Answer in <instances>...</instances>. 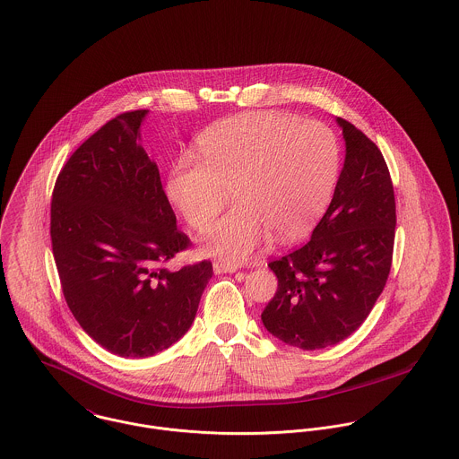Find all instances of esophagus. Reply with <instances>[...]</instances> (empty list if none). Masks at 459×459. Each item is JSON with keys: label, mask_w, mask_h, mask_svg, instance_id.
Listing matches in <instances>:
<instances>
[{"label": "esophagus", "mask_w": 459, "mask_h": 459, "mask_svg": "<svg viewBox=\"0 0 459 459\" xmlns=\"http://www.w3.org/2000/svg\"><path fill=\"white\" fill-rule=\"evenodd\" d=\"M238 270L237 264H230V263H222V261H217L213 264V272L215 273H235Z\"/></svg>", "instance_id": "34e87169"}]
</instances>
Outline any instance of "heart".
<instances>
[{"label": "heart", "mask_w": 459, "mask_h": 459, "mask_svg": "<svg viewBox=\"0 0 459 459\" xmlns=\"http://www.w3.org/2000/svg\"><path fill=\"white\" fill-rule=\"evenodd\" d=\"M204 158L182 154L168 175L171 204L198 231L204 249L240 263L270 238L305 235L328 207L340 171L332 127L282 112H250L209 127L200 136Z\"/></svg>", "instance_id": "obj_1"}]
</instances>
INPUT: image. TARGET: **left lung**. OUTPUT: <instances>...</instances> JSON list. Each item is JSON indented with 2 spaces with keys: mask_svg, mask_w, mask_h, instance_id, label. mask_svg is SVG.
<instances>
[{
  "mask_svg": "<svg viewBox=\"0 0 459 459\" xmlns=\"http://www.w3.org/2000/svg\"><path fill=\"white\" fill-rule=\"evenodd\" d=\"M336 123L345 163L333 200L305 246L268 263L279 288L261 321L303 351L354 333L372 312L393 263L396 204L384 156L356 126L342 117Z\"/></svg>",
  "mask_w": 459,
  "mask_h": 459,
  "instance_id": "obj_1",
  "label": "left lung"
}]
</instances>
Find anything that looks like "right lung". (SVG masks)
Segmentation results:
<instances>
[{
    "mask_svg": "<svg viewBox=\"0 0 459 459\" xmlns=\"http://www.w3.org/2000/svg\"><path fill=\"white\" fill-rule=\"evenodd\" d=\"M149 110L101 126L59 171L50 240L65 299L83 332L121 358L154 356L191 328L212 263L165 268L191 240L140 142Z\"/></svg>",
    "mask_w": 459,
    "mask_h": 459,
    "instance_id": "add662e5",
    "label": "right lung"
}]
</instances>
